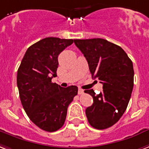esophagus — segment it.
I'll use <instances>...</instances> for the list:
<instances>
[{"label":"esophagus","mask_w":149,"mask_h":149,"mask_svg":"<svg viewBox=\"0 0 149 149\" xmlns=\"http://www.w3.org/2000/svg\"><path fill=\"white\" fill-rule=\"evenodd\" d=\"M84 93V90L81 88L78 89V94L79 95H82Z\"/></svg>","instance_id":"esophagus-1"}]
</instances>
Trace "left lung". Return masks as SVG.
<instances>
[{
    "instance_id": "1",
    "label": "left lung",
    "mask_w": 149,
    "mask_h": 149,
    "mask_svg": "<svg viewBox=\"0 0 149 149\" xmlns=\"http://www.w3.org/2000/svg\"><path fill=\"white\" fill-rule=\"evenodd\" d=\"M88 63L91 77L102 84V91L91 95L93 104L86 109L89 124L97 130L114 125L124 114L133 88V62L122 48L102 38L74 39Z\"/></svg>"
}]
</instances>
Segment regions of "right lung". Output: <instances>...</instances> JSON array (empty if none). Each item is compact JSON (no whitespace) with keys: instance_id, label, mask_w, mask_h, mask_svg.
I'll return each mask as SVG.
<instances>
[{"instance_id":"add662e5","label":"right lung","mask_w":149,"mask_h":149,"mask_svg":"<svg viewBox=\"0 0 149 149\" xmlns=\"http://www.w3.org/2000/svg\"><path fill=\"white\" fill-rule=\"evenodd\" d=\"M72 39L49 37L27 49L17 71V87L24 111L31 121L47 132L62 127L70 102L77 95V86L61 88L52 83L57 77L58 55Z\"/></svg>"}]
</instances>
